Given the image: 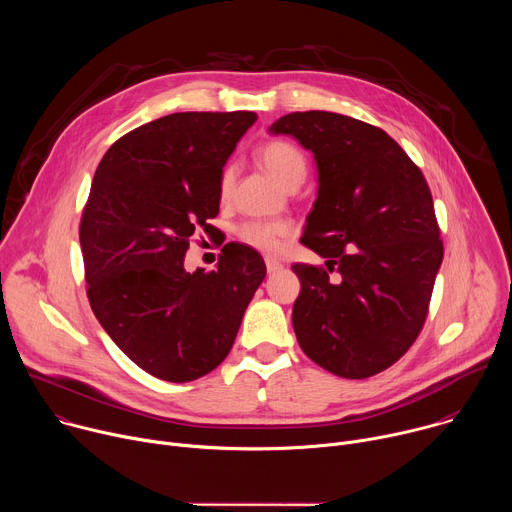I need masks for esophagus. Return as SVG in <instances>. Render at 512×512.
I'll list each match as a JSON object with an SVG mask.
<instances>
[{"label": "esophagus", "instance_id": "esophagus-1", "mask_svg": "<svg viewBox=\"0 0 512 512\" xmlns=\"http://www.w3.org/2000/svg\"><path fill=\"white\" fill-rule=\"evenodd\" d=\"M265 267H267V273H269V275H273V273H277V271L283 269V265H281L277 259H273V257H267V259H265Z\"/></svg>", "mask_w": 512, "mask_h": 512}]
</instances>
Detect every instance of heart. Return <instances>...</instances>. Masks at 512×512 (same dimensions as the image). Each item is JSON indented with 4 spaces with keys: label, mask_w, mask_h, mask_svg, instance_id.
Masks as SVG:
<instances>
[{
    "label": "heart",
    "mask_w": 512,
    "mask_h": 512,
    "mask_svg": "<svg viewBox=\"0 0 512 512\" xmlns=\"http://www.w3.org/2000/svg\"><path fill=\"white\" fill-rule=\"evenodd\" d=\"M259 162L265 170L285 188H298L308 172V160L296 143L287 139H273L261 145ZM235 180V168L229 164L221 174V194L227 196ZM291 227L285 221H249L237 231L239 239L253 249L263 253H273L281 247L283 239L289 235Z\"/></svg>",
    "instance_id": "heart-1"
}]
</instances>
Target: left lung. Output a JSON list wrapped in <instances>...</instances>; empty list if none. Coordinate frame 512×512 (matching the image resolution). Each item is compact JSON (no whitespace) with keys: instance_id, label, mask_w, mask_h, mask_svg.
Instances as JSON below:
<instances>
[{"instance_id":"1","label":"left lung","mask_w":512,"mask_h":512,"mask_svg":"<svg viewBox=\"0 0 512 512\" xmlns=\"http://www.w3.org/2000/svg\"><path fill=\"white\" fill-rule=\"evenodd\" d=\"M269 133L296 137L318 168L302 243L326 269L291 267L302 283L298 342L338 377H373L419 336L444 259L429 186L393 137L346 115L289 113Z\"/></svg>"}]
</instances>
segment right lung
I'll list each match as a JSON object with an SVG mask.
<instances>
[{"label":"right lung","mask_w":512,"mask_h":512,"mask_svg":"<svg viewBox=\"0 0 512 512\" xmlns=\"http://www.w3.org/2000/svg\"><path fill=\"white\" fill-rule=\"evenodd\" d=\"M253 111L172 113L117 139L81 218L87 296L99 324L139 369L188 383L233 348L267 269L229 243L214 271L188 273L196 229L218 214L221 174Z\"/></svg>","instance_id":"right-lung-1"}]
</instances>
